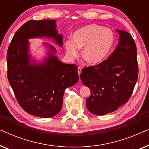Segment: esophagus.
<instances>
[{
    "label": "esophagus",
    "mask_w": 149,
    "mask_h": 149,
    "mask_svg": "<svg viewBox=\"0 0 149 149\" xmlns=\"http://www.w3.org/2000/svg\"><path fill=\"white\" fill-rule=\"evenodd\" d=\"M81 70H82V68H81V67H79L78 69H77V71H78L79 76H80V74H81Z\"/></svg>",
    "instance_id": "1"
}]
</instances>
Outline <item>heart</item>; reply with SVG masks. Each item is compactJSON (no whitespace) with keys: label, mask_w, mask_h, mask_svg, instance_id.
<instances>
[{"label":"heart","mask_w":149,"mask_h":149,"mask_svg":"<svg viewBox=\"0 0 149 149\" xmlns=\"http://www.w3.org/2000/svg\"><path fill=\"white\" fill-rule=\"evenodd\" d=\"M115 44L113 32L97 24H89L75 31L73 39L67 40L65 49L71 59L79 56L83 49V56L87 62L98 64L108 58Z\"/></svg>","instance_id":"obj_1"}]
</instances>
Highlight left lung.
Instances as JSON below:
<instances>
[{
	"label": "left lung",
	"mask_w": 149,
	"mask_h": 149,
	"mask_svg": "<svg viewBox=\"0 0 149 149\" xmlns=\"http://www.w3.org/2000/svg\"><path fill=\"white\" fill-rule=\"evenodd\" d=\"M119 43L107 60L84 68L81 80L91 89L87 109L95 115L114 112L130 99L138 79L137 49L132 35L122 30Z\"/></svg>",
	"instance_id": "1"
}]
</instances>
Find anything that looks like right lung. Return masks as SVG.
Returning <instances> with one entry per match:
<instances>
[{
	"label": "right lung",
	"instance_id": "1",
	"mask_svg": "<svg viewBox=\"0 0 149 149\" xmlns=\"http://www.w3.org/2000/svg\"><path fill=\"white\" fill-rule=\"evenodd\" d=\"M51 39L63 45L56 20H30L14 34L7 51V77L16 99L26 112L41 118L56 115L66 88L78 82L77 67L59 60L54 46L42 42L45 54L36 60L30 51L32 38Z\"/></svg>",
	"mask_w": 149,
	"mask_h": 149
}]
</instances>
